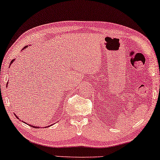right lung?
I'll use <instances>...</instances> for the list:
<instances>
[{"instance_id":"obj_1","label":"right lung","mask_w":160,"mask_h":160,"mask_svg":"<svg viewBox=\"0 0 160 160\" xmlns=\"http://www.w3.org/2000/svg\"><path fill=\"white\" fill-rule=\"evenodd\" d=\"M13 61H14V60H12V61H11V63H12ZM15 115H16V114H15ZM17 119H19L18 117H17ZM31 127H32V128H37V127H35V126H31Z\"/></svg>"}]
</instances>
